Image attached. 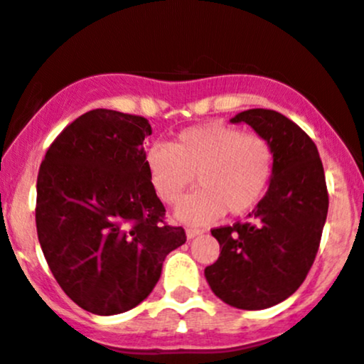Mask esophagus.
I'll list each match as a JSON object with an SVG mask.
<instances>
[{"label":"esophagus","mask_w":364,"mask_h":364,"mask_svg":"<svg viewBox=\"0 0 364 364\" xmlns=\"http://www.w3.org/2000/svg\"><path fill=\"white\" fill-rule=\"evenodd\" d=\"M201 233H203V230H199V228H186V237H188V239H193V237L201 235Z\"/></svg>","instance_id":"esophagus-1"}]
</instances>
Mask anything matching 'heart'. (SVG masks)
I'll list each match as a JSON object with an SVG mask.
<instances>
[{
	"label": "heart",
	"mask_w": 364,
	"mask_h": 364,
	"mask_svg": "<svg viewBox=\"0 0 364 364\" xmlns=\"http://www.w3.org/2000/svg\"><path fill=\"white\" fill-rule=\"evenodd\" d=\"M145 166L165 205H178L196 176L201 188L181 203L176 217L201 226L226 212L244 215L259 206L273 179L274 151L259 132L212 122L185 129L171 145H151Z\"/></svg>",
	"instance_id": "heart-1"
}]
</instances>
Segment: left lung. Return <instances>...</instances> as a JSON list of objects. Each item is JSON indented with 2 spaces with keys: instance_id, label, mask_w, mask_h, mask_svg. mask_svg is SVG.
<instances>
[{
  "instance_id": "obj_1",
  "label": "left lung",
  "mask_w": 364,
  "mask_h": 364,
  "mask_svg": "<svg viewBox=\"0 0 364 364\" xmlns=\"http://www.w3.org/2000/svg\"><path fill=\"white\" fill-rule=\"evenodd\" d=\"M232 122H246L271 141L273 179L250 220L212 230L220 255L205 277L224 304L260 311L304 284L320 247L328 192L318 149L293 120L271 109H247Z\"/></svg>"
}]
</instances>
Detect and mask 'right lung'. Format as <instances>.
Here are the masks:
<instances>
[{"instance_id": "right-lung-1", "label": "right lung", "mask_w": 364, "mask_h": 364, "mask_svg": "<svg viewBox=\"0 0 364 364\" xmlns=\"http://www.w3.org/2000/svg\"><path fill=\"white\" fill-rule=\"evenodd\" d=\"M147 118L93 109L63 129L37 176L36 224L60 289L100 316L144 301L163 260L186 242L165 223L145 166Z\"/></svg>"}]
</instances>
